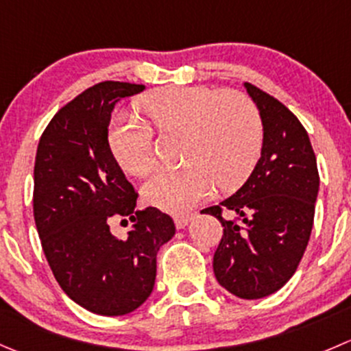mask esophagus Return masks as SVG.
<instances>
[{
  "label": "esophagus",
  "mask_w": 351,
  "mask_h": 351,
  "mask_svg": "<svg viewBox=\"0 0 351 351\" xmlns=\"http://www.w3.org/2000/svg\"><path fill=\"white\" fill-rule=\"evenodd\" d=\"M192 217H193V214L186 213V214H175V216H173V219H175L176 228H180V230H182V228H185L186 224L192 221Z\"/></svg>",
  "instance_id": "1"
}]
</instances>
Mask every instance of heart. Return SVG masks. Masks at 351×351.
<instances>
[{
    "mask_svg": "<svg viewBox=\"0 0 351 351\" xmlns=\"http://www.w3.org/2000/svg\"><path fill=\"white\" fill-rule=\"evenodd\" d=\"M137 110L158 134L183 137L180 158L185 162L159 169L144 185V197L152 206L185 210L216 185L223 192L240 189L257 166L264 128L257 106L243 93L171 85L142 96ZM108 145L128 175L144 176L154 166L151 130L132 118L111 120Z\"/></svg>",
    "mask_w": 351,
    "mask_h": 351,
    "instance_id": "obj_1",
    "label": "heart"
}]
</instances>
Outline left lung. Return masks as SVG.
Wrapping results in <instances>:
<instances>
[{
	"mask_svg": "<svg viewBox=\"0 0 351 351\" xmlns=\"http://www.w3.org/2000/svg\"><path fill=\"white\" fill-rule=\"evenodd\" d=\"M264 128L261 159L237 193L206 213L223 224L217 283L245 300L267 297L297 271L314 224L319 171L304 125L273 96L245 84ZM233 218L224 220L222 210Z\"/></svg>",
	"mask_w": 351,
	"mask_h": 351,
	"instance_id": "obj_1",
	"label": "left lung"
}]
</instances>
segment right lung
<instances>
[{"label": "right lung", "mask_w": 351, "mask_h": 351, "mask_svg": "<svg viewBox=\"0 0 351 351\" xmlns=\"http://www.w3.org/2000/svg\"><path fill=\"white\" fill-rule=\"evenodd\" d=\"M145 87L101 82L61 108L37 145L34 219L61 290L99 315H125L152 293L156 255L175 223L156 207L137 210L138 193L108 145L114 104ZM113 219L134 223L127 237L110 233Z\"/></svg>", "instance_id": "add662e5"}]
</instances>
